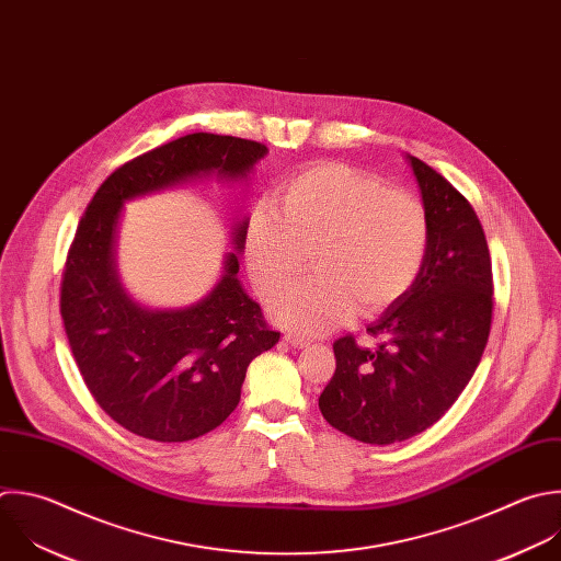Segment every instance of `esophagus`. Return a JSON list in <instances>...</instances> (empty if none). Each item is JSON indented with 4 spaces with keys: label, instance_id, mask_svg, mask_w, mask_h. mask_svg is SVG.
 Here are the masks:
<instances>
[{
    "label": "esophagus",
    "instance_id": "esophagus-1",
    "mask_svg": "<svg viewBox=\"0 0 561 561\" xmlns=\"http://www.w3.org/2000/svg\"><path fill=\"white\" fill-rule=\"evenodd\" d=\"M284 341L290 343L293 347H306V345H308V339L301 336V334H297V332H286V334H284Z\"/></svg>",
    "mask_w": 561,
    "mask_h": 561
}]
</instances>
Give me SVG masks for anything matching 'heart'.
Segmentation results:
<instances>
[{
  "label": "heart",
  "instance_id": "obj_1",
  "mask_svg": "<svg viewBox=\"0 0 561 561\" xmlns=\"http://www.w3.org/2000/svg\"><path fill=\"white\" fill-rule=\"evenodd\" d=\"M430 242L419 198L358 169L328 162L286 180L273 207H257L244 233L251 279L264 297L279 295L306 268L314 277L273 306L293 328L319 332L354 308L371 314L394 304L419 277Z\"/></svg>",
  "mask_w": 561,
  "mask_h": 561
}]
</instances>
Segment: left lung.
Here are the masks:
<instances>
[{
  "instance_id": "obj_1",
  "label": "left lung",
  "mask_w": 561,
  "mask_h": 561,
  "mask_svg": "<svg viewBox=\"0 0 561 561\" xmlns=\"http://www.w3.org/2000/svg\"><path fill=\"white\" fill-rule=\"evenodd\" d=\"M430 220L423 268L410 290L367 325L377 347L334 341L336 369L319 397L323 419L367 445L403 443L432 427L482 358L493 310L482 225L436 169L408 153Z\"/></svg>"
}]
</instances>
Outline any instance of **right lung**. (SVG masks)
Here are the masks:
<instances>
[{
  "instance_id": "add662e5",
  "label": "right lung",
  "mask_w": 561,
  "mask_h": 561,
  "mask_svg": "<svg viewBox=\"0 0 561 561\" xmlns=\"http://www.w3.org/2000/svg\"><path fill=\"white\" fill-rule=\"evenodd\" d=\"M266 145L186 134L116 169L85 209L61 282V317L81 377L101 410L127 432L184 443L238 408L249 363L279 341L238 279L249 218L231 229V253L214 288L180 308L134 299L116 266L123 205L186 182L247 180Z\"/></svg>"
}]
</instances>
